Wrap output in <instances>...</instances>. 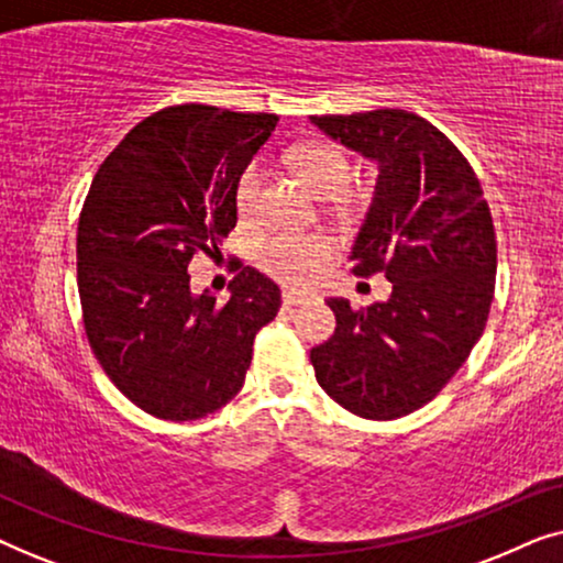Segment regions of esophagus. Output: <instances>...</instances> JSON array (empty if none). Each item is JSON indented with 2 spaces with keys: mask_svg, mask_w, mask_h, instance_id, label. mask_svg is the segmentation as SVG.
Returning <instances> with one entry per match:
<instances>
[{
  "mask_svg": "<svg viewBox=\"0 0 563 563\" xmlns=\"http://www.w3.org/2000/svg\"><path fill=\"white\" fill-rule=\"evenodd\" d=\"M282 299L284 305H305L310 302V295H305V291H297V289H284Z\"/></svg>",
  "mask_w": 563,
  "mask_h": 563,
  "instance_id": "obj_1",
  "label": "esophagus"
}]
</instances>
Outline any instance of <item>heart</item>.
<instances>
[{
  "mask_svg": "<svg viewBox=\"0 0 563 563\" xmlns=\"http://www.w3.org/2000/svg\"><path fill=\"white\" fill-rule=\"evenodd\" d=\"M295 166L302 179L322 197H333L351 179V164L335 143L312 141L295 151ZM261 202V168L251 164L235 184V207L243 220L258 212ZM335 253L333 238L328 235H291L279 233L261 243L258 264L274 279L291 287H305L322 272Z\"/></svg>",
  "mask_w": 563,
  "mask_h": 563,
  "instance_id": "1",
  "label": "heart"
}]
</instances>
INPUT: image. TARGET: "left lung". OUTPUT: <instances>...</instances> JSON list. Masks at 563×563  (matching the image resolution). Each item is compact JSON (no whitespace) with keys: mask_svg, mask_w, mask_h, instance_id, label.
<instances>
[{"mask_svg":"<svg viewBox=\"0 0 563 563\" xmlns=\"http://www.w3.org/2000/svg\"><path fill=\"white\" fill-rule=\"evenodd\" d=\"M312 122L379 164L351 272L391 282L387 302L361 310L328 299L335 333L310 351L314 376L358 418H405L441 395L487 325L497 274L489 205L464 153L420 114Z\"/></svg>","mask_w":563,"mask_h":563,"instance_id":"1","label":"left lung"}]
</instances>
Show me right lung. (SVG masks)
I'll return each instance as SVG.
<instances>
[{
  "label": "right lung",
  "instance_id": "add662e5",
  "mask_svg": "<svg viewBox=\"0 0 563 563\" xmlns=\"http://www.w3.org/2000/svg\"><path fill=\"white\" fill-rule=\"evenodd\" d=\"M276 114L174 104L102 161L76 230V284L89 345L110 382L161 420H197L245 382L253 341L276 318V284L230 261V299L189 289L199 253L220 256L238 222L235 184Z\"/></svg>",
  "mask_w": 563,
  "mask_h": 563
}]
</instances>
